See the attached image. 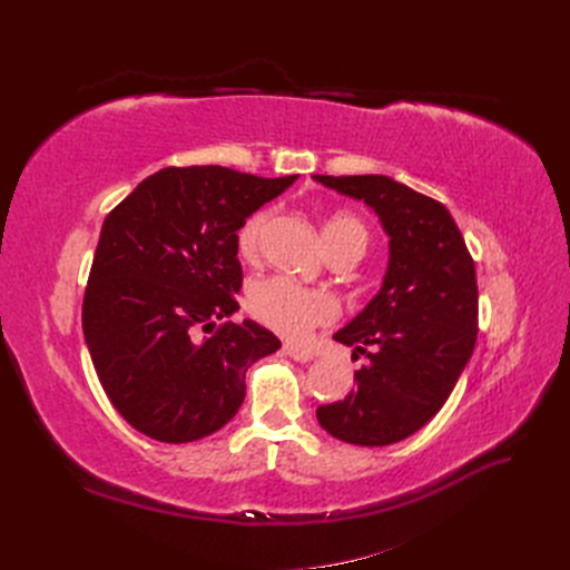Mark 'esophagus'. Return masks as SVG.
I'll list each match as a JSON object with an SVG mask.
<instances>
[{
  "mask_svg": "<svg viewBox=\"0 0 570 570\" xmlns=\"http://www.w3.org/2000/svg\"><path fill=\"white\" fill-rule=\"evenodd\" d=\"M283 350H285V354H287L289 358H295V361H312V358H314V352L302 347V344H285Z\"/></svg>",
  "mask_w": 570,
  "mask_h": 570,
  "instance_id": "1",
  "label": "esophagus"
}]
</instances>
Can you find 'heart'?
Segmentation results:
<instances>
[{
    "label": "heart",
    "mask_w": 570,
    "mask_h": 570,
    "mask_svg": "<svg viewBox=\"0 0 570 570\" xmlns=\"http://www.w3.org/2000/svg\"><path fill=\"white\" fill-rule=\"evenodd\" d=\"M268 223L271 212L262 209L252 214L245 226L239 228L237 249L245 258H254L262 252ZM323 237L331 252L350 247L364 254L368 245V228L356 216L335 214L325 220ZM247 308L256 321L289 340H302L314 327L333 323L340 316V304L331 292L302 287L285 275L256 281L247 292Z\"/></svg>",
    "instance_id": "1"
}]
</instances>
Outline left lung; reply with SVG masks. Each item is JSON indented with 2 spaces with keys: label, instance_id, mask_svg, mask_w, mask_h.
Here are the masks:
<instances>
[{
  "label": "left lung",
  "instance_id": "left-lung-1",
  "mask_svg": "<svg viewBox=\"0 0 570 570\" xmlns=\"http://www.w3.org/2000/svg\"><path fill=\"white\" fill-rule=\"evenodd\" d=\"M368 204L390 235L383 287L333 337L368 364L356 390L316 409L333 438L385 446L421 430L450 400L478 337L475 266L444 204L387 176H316ZM371 346L374 352L368 353Z\"/></svg>",
  "mask_w": 570,
  "mask_h": 570
}]
</instances>
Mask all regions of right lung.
I'll use <instances>...</instances> for the list:
<instances>
[{"label": "right lung", "instance_id": "right-lung-1", "mask_svg": "<svg viewBox=\"0 0 570 570\" xmlns=\"http://www.w3.org/2000/svg\"><path fill=\"white\" fill-rule=\"evenodd\" d=\"M297 180L223 166H168L105 218L82 299L99 383L142 435L180 444L226 425L245 373L281 340L233 316L243 287L237 230Z\"/></svg>", "mask_w": 570, "mask_h": 570}]
</instances>
